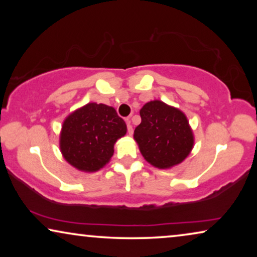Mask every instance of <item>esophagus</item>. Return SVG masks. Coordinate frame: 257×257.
Here are the masks:
<instances>
[{
	"label": "esophagus",
	"instance_id": "esophagus-1",
	"mask_svg": "<svg viewBox=\"0 0 257 257\" xmlns=\"http://www.w3.org/2000/svg\"><path fill=\"white\" fill-rule=\"evenodd\" d=\"M126 124H127V132H128V135L131 136L132 133H133V127H132V125H131V120H130V119H126Z\"/></svg>",
	"mask_w": 257,
	"mask_h": 257
}]
</instances>
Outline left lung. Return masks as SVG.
Returning <instances> with one entry per match:
<instances>
[{
    "instance_id": "8db88e82",
    "label": "left lung",
    "mask_w": 257,
    "mask_h": 257,
    "mask_svg": "<svg viewBox=\"0 0 257 257\" xmlns=\"http://www.w3.org/2000/svg\"><path fill=\"white\" fill-rule=\"evenodd\" d=\"M140 117L133 137L146 161L154 167L171 168L187 158L194 136L184 112L152 100L142 107Z\"/></svg>"
}]
</instances>
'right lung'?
Instances as JSON below:
<instances>
[{
	"instance_id": "right-lung-1",
	"label": "right lung",
	"mask_w": 257,
	"mask_h": 257,
	"mask_svg": "<svg viewBox=\"0 0 257 257\" xmlns=\"http://www.w3.org/2000/svg\"><path fill=\"white\" fill-rule=\"evenodd\" d=\"M127 131L112 106L89 103L65 118L59 147L64 159L77 170L96 172L114 152V144Z\"/></svg>"
}]
</instances>
